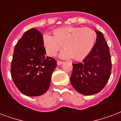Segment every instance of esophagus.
Instances as JSON below:
<instances>
[{"instance_id":"esophagus-1","label":"esophagus","mask_w":121,"mask_h":121,"mask_svg":"<svg viewBox=\"0 0 121 121\" xmlns=\"http://www.w3.org/2000/svg\"><path fill=\"white\" fill-rule=\"evenodd\" d=\"M63 63V61H57V64L58 65H62Z\"/></svg>"}]
</instances>
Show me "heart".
I'll return each mask as SVG.
<instances>
[{
  "mask_svg": "<svg viewBox=\"0 0 121 121\" xmlns=\"http://www.w3.org/2000/svg\"><path fill=\"white\" fill-rule=\"evenodd\" d=\"M53 36L44 34L43 42L49 56H54L63 46L65 49L60 53L63 59L73 58L76 61L82 60L89 55L96 42L97 36L88 27H64L55 29Z\"/></svg>",
  "mask_w": 121,
  "mask_h": 121,
  "instance_id": "obj_1",
  "label": "heart"
}]
</instances>
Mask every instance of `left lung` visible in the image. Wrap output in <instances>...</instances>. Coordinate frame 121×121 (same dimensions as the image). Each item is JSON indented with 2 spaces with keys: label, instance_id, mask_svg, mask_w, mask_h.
Wrapping results in <instances>:
<instances>
[{
  "label": "left lung",
  "instance_id": "left-lung-1",
  "mask_svg": "<svg viewBox=\"0 0 121 121\" xmlns=\"http://www.w3.org/2000/svg\"><path fill=\"white\" fill-rule=\"evenodd\" d=\"M96 43L89 55L82 63H73L70 77L72 86L78 92L91 95L100 92L107 83L111 73L109 48L103 34L95 31Z\"/></svg>",
  "mask_w": 121,
  "mask_h": 121
}]
</instances>
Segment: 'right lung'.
I'll use <instances>...</instances> for the list:
<instances>
[{
	"mask_svg": "<svg viewBox=\"0 0 121 121\" xmlns=\"http://www.w3.org/2000/svg\"><path fill=\"white\" fill-rule=\"evenodd\" d=\"M46 55L43 36L35 28L25 32L14 48L11 76L20 92L26 95H41L49 88L57 63Z\"/></svg>",
	"mask_w": 121,
	"mask_h": 121,
	"instance_id": "add662e5",
	"label": "right lung"
}]
</instances>
